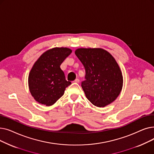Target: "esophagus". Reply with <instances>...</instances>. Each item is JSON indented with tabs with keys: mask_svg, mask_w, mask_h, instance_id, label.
<instances>
[{
	"mask_svg": "<svg viewBox=\"0 0 154 154\" xmlns=\"http://www.w3.org/2000/svg\"><path fill=\"white\" fill-rule=\"evenodd\" d=\"M79 82H80V80L79 79H76L74 81V82H75V83H79Z\"/></svg>",
	"mask_w": 154,
	"mask_h": 154,
	"instance_id": "34e87169",
	"label": "esophagus"
}]
</instances>
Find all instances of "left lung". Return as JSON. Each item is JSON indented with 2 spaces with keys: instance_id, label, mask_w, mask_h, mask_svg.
<instances>
[{
  "instance_id": "left-lung-1",
  "label": "left lung",
  "mask_w": 154,
  "mask_h": 154,
  "mask_svg": "<svg viewBox=\"0 0 154 154\" xmlns=\"http://www.w3.org/2000/svg\"><path fill=\"white\" fill-rule=\"evenodd\" d=\"M75 54L84 66L82 87L95 106L103 107L114 102L122 91V72L113 56L100 48H80Z\"/></svg>"
}]
</instances>
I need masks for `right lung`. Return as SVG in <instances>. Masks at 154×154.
Instances as JSON below:
<instances>
[{"mask_svg": "<svg viewBox=\"0 0 154 154\" xmlns=\"http://www.w3.org/2000/svg\"><path fill=\"white\" fill-rule=\"evenodd\" d=\"M71 52L69 48L55 47L42 54L34 64L29 75V87L31 95L39 103L52 106L71 84L60 67Z\"/></svg>", "mask_w": 154, "mask_h": 154, "instance_id": "1", "label": "right lung"}]
</instances>
